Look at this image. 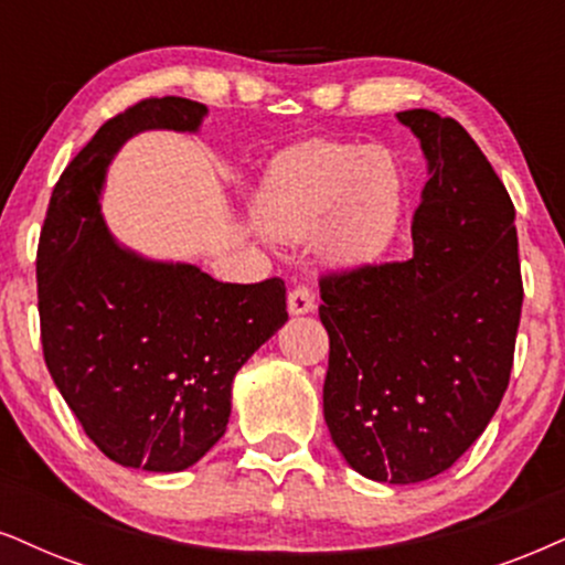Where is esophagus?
<instances>
[{
  "label": "esophagus",
  "mask_w": 565,
  "mask_h": 565,
  "mask_svg": "<svg viewBox=\"0 0 565 565\" xmlns=\"http://www.w3.org/2000/svg\"><path fill=\"white\" fill-rule=\"evenodd\" d=\"M317 309V296L309 285H296L288 294V311L290 315H309Z\"/></svg>",
  "instance_id": "esophagus-1"
}]
</instances>
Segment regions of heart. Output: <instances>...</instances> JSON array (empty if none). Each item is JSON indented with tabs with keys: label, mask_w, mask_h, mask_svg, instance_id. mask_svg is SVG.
Instances as JSON below:
<instances>
[{
	"label": "heart",
	"mask_w": 565,
	"mask_h": 565,
	"mask_svg": "<svg viewBox=\"0 0 565 565\" xmlns=\"http://www.w3.org/2000/svg\"><path fill=\"white\" fill-rule=\"evenodd\" d=\"M406 209V172L385 146L311 138L269 164L256 214L269 233L298 241L319 233L335 264H366L385 254Z\"/></svg>",
	"instance_id": "heart-1"
}]
</instances>
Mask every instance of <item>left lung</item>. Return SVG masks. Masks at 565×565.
Returning <instances> with one entry per match:
<instances>
[{
    "mask_svg": "<svg viewBox=\"0 0 565 565\" xmlns=\"http://www.w3.org/2000/svg\"><path fill=\"white\" fill-rule=\"evenodd\" d=\"M429 162L414 256L319 277L330 335L324 422L359 475L414 484L450 469L511 380L524 301L516 209L452 117L398 113Z\"/></svg>",
    "mask_w": 565,
    "mask_h": 565,
    "instance_id": "1",
    "label": "left lung"
}]
</instances>
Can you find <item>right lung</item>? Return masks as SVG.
<instances>
[{
    "mask_svg": "<svg viewBox=\"0 0 565 565\" xmlns=\"http://www.w3.org/2000/svg\"><path fill=\"white\" fill-rule=\"evenodd\" d=\"M206 107L136 102L96 130L54 185L36 254L41 348L90 443L115 463L183 471L225 435L230 385L288 319L280 277L220 282L193 264L146 262L99 214L109 159L134 134L196 130Z\"/></svg>",
    "mask_w": 565,
    "mask_h": 565,
    "instance_id": "add662e5",
    "label": "right lung"
}]
</instances>
